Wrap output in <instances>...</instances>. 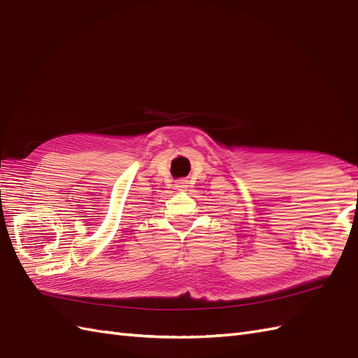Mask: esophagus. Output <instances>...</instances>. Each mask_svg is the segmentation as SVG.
<instances>
[{"instance_id": "1", "label": "esophagus", "mask_w": 358, "mask_h": 358, "mask_svg": "<svg viewBox=\"0 0 358 358\" xmlns=\"http://www.w3.org/2000/svg\"><path fill=\"white\" fill-rule=\"evenodd\" d=\"M176 187H178L180 190H181V189H186V187H187V181H186V180H178Z\"/></svg>"}]
</instances>
